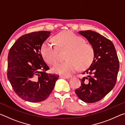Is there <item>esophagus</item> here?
I'll return each instance as SVG.
<instances>
[{
	"label": "esophagus",
	"mask_w": 125,
	"mask_h": 125,
	"mask_svg": "<svg viewBox=\"0 0 125 125\" xmlns=\"http://www.w3.org/2000/svg\"><path fill=\"white\" fill-rule=\"evenodd\" d=\"M60 78H66V79H69L70 77L69 76H65V75H60Z\"/></svg>",
	"instance_id": "obj_1"
}]
</instances>
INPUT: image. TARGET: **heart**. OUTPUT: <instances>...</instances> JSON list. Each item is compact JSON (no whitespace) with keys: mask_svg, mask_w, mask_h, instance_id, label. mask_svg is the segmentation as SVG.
Returning <instances> with one entry per match:
<instances>
[{"mask_svg":"<svg viewBox=\"0 0 125 125\" xmlns=\"http://www.w3.org/2000/svg\"><path fill=\"white\" fill-rule=\"evenodd\" d=\"M60 50L67 49L66 61L52 67L54 73L69 75L75 72L80 67L84 69L89 66L94 57V50L92 45L86 43L82 37L72 31H64L53 38ZM51 41L47 40L42 44L41 53L43 60L49 64L56 63L58 60V50Z\"/></svg>","mask_w":125,"mask_h":125,"instance_id":"obj_1","label":"heart"}]
</instances>
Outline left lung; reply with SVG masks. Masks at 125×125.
Returning <instances> with one entry per match:
<instances>
[{"instance_id": "obj_1", "label": "left lung", "mask_w": 125, "mask_h": 125, "mask_svg": "<svg viewBox=\"0 0 125 125\" xmlns=\"http://www.w3.org/2000/svg\"><path fill=\"white\" fill-rule=\"evenodd\" d=\"M94 50V58L90 67L82 73L81 85L75 92L80 100L88 103L99 101L115 85L119 69V61L113 42L99 33L80 31Z\"/></svg>"}]
</instances>
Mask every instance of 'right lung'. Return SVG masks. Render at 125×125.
<instances>
[{
	"mask_svg": "<svg viewBox=\"0 0 125 125\" xmlns=\"http://www.w3.org/2000/svg\"><path fill=\"white\" fill-rule=\"evenodd\" d=\"M47 31L24 35L10 48L7 77L15 93L29 102L46 100L54 87L57 74L46 73L50 69L41 53L42 44L50 36Z\"/></svg>",
	"mask_w": 125,
	"mask_h": 125,
	"instance_id": "right-lung-1",
	"label": "right lung"
}]
</instances>
